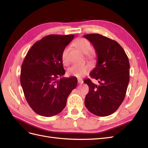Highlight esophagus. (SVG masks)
I'll use <instances>...</instances> for the list:
<instances>
[{
	"label": "esophagus",
	"mask_w": 148,
	"mask_h": 148,
	"mask_svg": "<svg viewBox=\"0 0 148 148\" xmlns=\"http://www.w3.org/2000/svg\"><path fill=\"white\" fill-rule=\"evenodd\" d=\"M78 84H83V79H78Z\"/></svg>",
	"instance_id": "obj_1"
}]
</instances>
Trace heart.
Returning <instances> with one entry per match:
<instances>
[{
  "instance_id": "obj_1",
  "label": "heart",
  "mask_w": 148,
  "mask_h": 148,
  "mask_svg": "<svg viewBox=\"0 0 148 148\" xmlns=\"http://www.w3.org/2000/svg\"><path fill=\"white\" fill-rule=\"evenodd\" d=\"M74 45L79 50L86 54L87 60L93 63L96 60V53L91 51V45L88 40L83 38H79L77 39L74 42ZM70 47L66 46L64 48L61 53V59L63 64L65 65L69 64V52ZM90 71V67L87 65H73L68 70V73L70 75L73 76L78 78H82L84 75L88 74Z\"/></svg>"
}]
</instances>
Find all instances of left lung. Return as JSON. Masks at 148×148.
<instances>
[{
    "mask_svg": "<svg viewBox=\"0 0 148 148\" xmlns=\"http://www.w3.org/2000/svg\"><path fill=\"white\" fill-rule=\"evenodd\" d=\"M83 36L96 50L97 64L89 75L99 83L97 86L90 79L84 80L89 86L84 104L93 114L108 116L118 109L126 95L130 80L128 58L123 49L112 39L99 34Z\"/></svg>",
    "mask_w": 148,
    "mask_h": 148,
    "instance_id": "8db88e82",
    "label": "left lung"
}]
</instances>
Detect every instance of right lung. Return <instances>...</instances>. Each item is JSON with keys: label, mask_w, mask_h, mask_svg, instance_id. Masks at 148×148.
Masks as SVG:
<instances>
[{"label": "right lung", "mask_w": 148, "mask_h": 148, "mask_svg": "<svg viewBox=\"0 0 148 148\" xmlns=\"http://www.w3.org/2000/svg\"><path fill=\"white\" fill-rule=\"evenodd\" d=\"M74 34H50L36 42L21 65L20 82L26 101L34 112L52 117L62 111L77 78H57L65 73L61 59L64 48Z\"/></svg>", "instance_id": "obj_1"}]
</instances>
